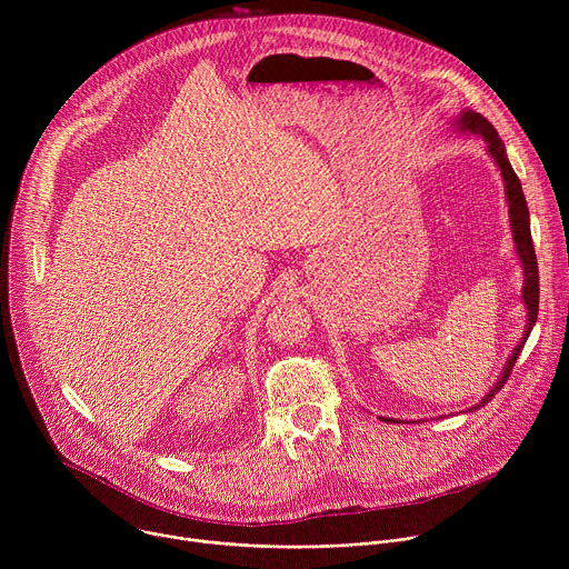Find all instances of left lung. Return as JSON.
<instances>
[{
    "instance_id": "1",
    "label": "left lung",
    "mask_w": 569,
    "mask_h": 569,
    "mask_svg": "<svg viewBox=\"0 0 569 569\" xmlns=\"http://www.w3.org/2000/svg\"><path fill=\"white\" fill-rule=\"evenodd\" d=\"M459 128L461 130H470V132H477L486 139V143H489V152L491 157L496 159V164L500 167L502 171V178H505V189H507V200H509V213H511V229H513V240H516V248H518V257L525 266V288H522V299L527 303V310H529V317H527V331H525V338L522 342L516 347L513 356L509 358L500 380L496 382V387L486 393L481 398L479 405H475L472 410H479L483 408L486 402H489L509 380L511 371H513V365L518 360V356L522 353V347L533 329V323L538 319V292H540V286H538V261H536V252H533V242H531V229H529V209H527V200H525V193H522V184L516 176V171L511 169L509 164V157H507V150H505V143L498 134V130L493 128V123L489 119H483L479 112H463L461 119H459ZM470 410V412H472ZM387 421V419H382ZM391 423V421H389Z\"/></svg>"
}]
</instances>
